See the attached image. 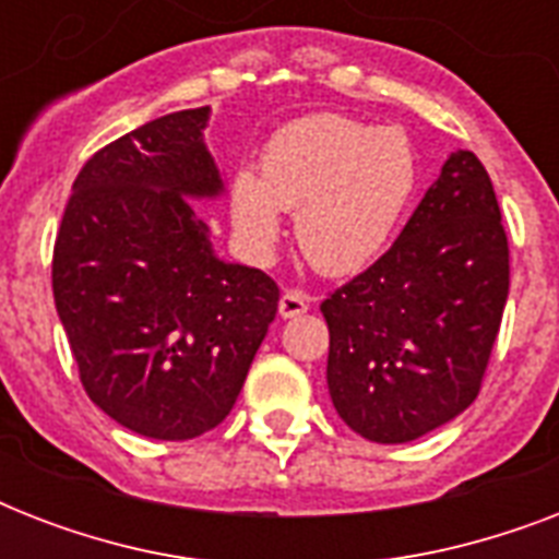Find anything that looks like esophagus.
Masks as SVG:
<instances>
[{
	"instance_id": "obj_1",
	"label": "esophagus",
	"mask_w": 559,
	"mask_h": 559,
	"mask_svg": "<svg viewBox=\"0 0 559 559\" xmlns=\"http://www.w3.org/2000/svg\"><path fill=\"white\" fill-rule=\"evenodd\" d=\"M310 310V298L301 293V289H287L284 296H281V305H278V313L284 319H296V316L307 313Z\"/></svg>"
}]
</instances>
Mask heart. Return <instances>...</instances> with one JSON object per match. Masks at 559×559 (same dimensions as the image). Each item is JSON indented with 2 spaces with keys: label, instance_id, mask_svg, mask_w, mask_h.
Listing matches in <instances>:
<instances>
[{
  "label": "heart",
  "instance_id": "1",
  "mask_svg": "<svg viewBox=\"0 0 559 559\" xmlns=\"http://www.w3.org/2000/svg\"><path fill=\"white\" fill-rule=\"evenodd\" d=\"M417 186L408 135L322 112L272 135L261 179L243 170L231 186L240 243L266 254L281 235V211H296V240L328 275L362 270L389 243Z\"/></svg>",
  "mask_w": 559,
  "mask_h": 559
}]
</instances>
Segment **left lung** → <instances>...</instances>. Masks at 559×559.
<instances>
[{
  "label": "left lung",
  "instance_id": "left-lung-1",
  "mask_svg": "<svg viewBox=\"0 0 559 559\" xmlns=\"http://www.w3.org/2000/svg\"><path fill=\"white\" fill-rule=\"evenodd\" d=\"M511 287V249L476 153L443 162L400 237L328 293V389L368 441L406 443L478 397Z\"/></svg>",
  "mask_w": 559,
  "mask_h": 559
}]
</instances>
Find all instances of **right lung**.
I'll return each instance as SVG.
<instances>
[{
	"mask_svg": "<svg viewBox=\"0 0 559 559\" xmlns=\"http://www.w3.org/2000/svg\"><path fill=\"white\" fill-rule=\"evenodd\" d=\"M209 107L153 118L81 168L51 258L83 391L116 424L188 441L226 420L278 313V284L214 258L188 197H217Z\"/></svg>",
	"mask_w": 559,
	"mask_h": 559,
	"instance_id": "right-lung-1",
	"label": "right lung"
}]
</instances>
